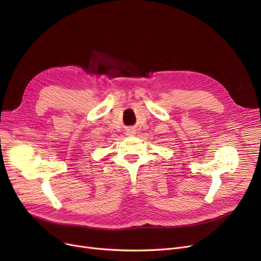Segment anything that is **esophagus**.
Returning a JSON list of instances; mask_svg holds the SVG:
<instances>
[{"instance_id": "esophagus-1", "label": "esophagus", "mask_w": 261, "mask_h": 261, "mask_svg": "<svg viewBox=\"0 0 261 261\" xmlns=\"http://www.w3.org/2000/svg\"><path fill=\"white\" fill-rule=\"evenodd\" d=\"M134 134H135V130H133V129H128V130H127V135L132 136V135H134Z\"/></svg>"}]
</instances>
